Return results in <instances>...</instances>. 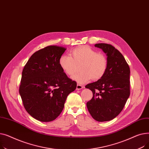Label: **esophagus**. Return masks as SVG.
I'll use <instances>...</instances> for the list:
<instances>
[{"instance_id":"34e87169","label":"esophagus","mask_w":149,"mask_h":149,"mask_svg":"<svg viewBox=\"0 0 149 149\" xmlns=\"http://www.w3.org/2000/svg\"><path fill=\"white\" fill-rule=\"evenodd\" d=\"M83 88H84V87L83 86H81V85H80V84H77L76 89H77V90H80V89H83Z\"/></svg>"}]
</instances>
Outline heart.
<instances>
[{
	"label": "heart",
	"instance_id": "obj_1",
	"mask_svg": "<svg viewBox=\"0 0 149 149\" xmlns=\"http://www.w3.org/2000/svg\"><path fill=\"white\" fill-rule=\"evenodd\" d=\"M71 56L62 55L58 64L65 74L72 76L80 66L81 72L75 74L72 79L80 84H84L91 80H98L106 72L107 61L106 57L88 46H80L70 52Z\"/></svg>",
	"mask_w": 149,
	"mask_h": 149
}]
</instances>
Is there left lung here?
Returning <instances> with one entry per match:
<instances>
[{
	"instance_id": "obj_1",
	"label": "left lung",
	"mask_w": 149,
	"mask_h": 149,
	"mask_svg": "<svg viewBox=\"0 0 149 149\" xmlns=\"http://www.w3.org/2000/svg\"><path fill=\"white\" fill-rule=\"evenodd\" d=\"M106 54L107 68L104 75L85 88L93 93L86 103L92 118L103 122L115 118L122 111L130 96V68L121 53L112 45L97 43Z\"/></svg>"
}]
</instances>
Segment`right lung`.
I'll use <instances>...</instances> for the list:
<instances>
[{
  "instance_id": "1",
  "label": "right lung",
  "mask_w": 149,
  "mask_h": 149,
  "mask_svg": "<svg viewBox=\"0 0 149 149\" xmlns=\"http://www.w3.org/2000/svg\"><path fill=\"white\" fill-rule=\"evenodd\" d=\"M66 49L48 46L34 52L23 69L19 93L27 112L42 122L56 119L77 83L68 77L58 64Z\"/></svg>"
}]
</instances>
